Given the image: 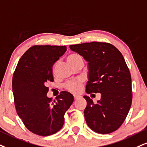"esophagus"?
<instances>
[{
	"instance_id": "34e87169",
	"label": "esophagus",
	"mask_w": 147,
	"mask_h": 147,
	"mask_svg": "<svg viewBox=\"0 0 147 147\" xmlns=\"http://www.w3.org/2000/svg\"><path fill=\"white\" fill-rule=\"evenodd\" d=\"M79 97H80V96H79V95H74V98H75V100L78 99Z\"/></svg>"
}]
</instances>
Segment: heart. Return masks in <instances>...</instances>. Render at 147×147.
<instances>
[{"mask_svg": "<svg viewBox=\"0 0 147 147\" xmlns=\"http://www.w3.org/2000/svg\"><path fill=\"white\" fill-rule=\"evenodd\" d=\"M82 59L81 57L78 54H70V55L68 56L67 57V61L72 66H73L76 63L78 62L79 60ZM56 65H55L53 70L55 69ZM66 88L68 90V91L72 92H79L81 90V81L78 80L75 81H71V82H69L66 85Z\"/></svg>", "mask_w": 147, "mask_h": 147, "instance_id": "b5f03b06", "label": "heart"}]
</instances>
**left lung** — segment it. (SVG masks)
<instances>
[{
	"label": "left lung",
	"instance_id": "left-lung-1",
	"mask_svg": "<svg viewBox=\"0 0 147 147\" xmlns=\"http://www.w3.org/2000/svg\"><path fill=\"white\" fill-rule=\"evenodd\" d=\"M70 49L88 62L86 92L100 94L96 103L84 96L87 101L84 110L87 125L98 134L115 131L125 121L132 102L131 77L123 55L107 42L79 44Z\"/></svg>",
	"mask_w": 147,
	"mask_h": 147
}]
</instances>
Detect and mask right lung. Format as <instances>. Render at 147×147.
<instances>
[{"label": "right lung", "mask_w": 147, "mask_h": 147, "mask_svg": "<svg viewBox=\"0 0 147 147\" xmlns=\"http://www.w3.org/2000/svg\"><path fill=\"white\" fill-rule=\"evenodd\" d=\"M66 51V46L35 45L23 54L12 79L18 115L32 133L47 136L62 128L64 114L74 97L62 91L52 102L47 97V84L54 81L53 66Z\"/></svg>", "instance_id": "right-lung-1"}]
</instances>
